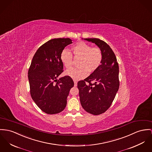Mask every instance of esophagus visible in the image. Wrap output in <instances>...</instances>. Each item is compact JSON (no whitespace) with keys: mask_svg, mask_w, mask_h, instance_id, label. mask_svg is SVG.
Segmentation results:
<instances>
[{"mask_svg":"<svg viewBox=\"0 0 152 152\" xmlns=\"http://www.w3.org/2000/svg\"><path fill=\"white\" fill-rule=\"evenodd\" d=\"M74 84H75V86H77V82L75 80H74Z\"/></svg>","mask_w":152,"mask_h":152,"instance_id":"esophagus-1","label":"esophagus"}]
</instances>
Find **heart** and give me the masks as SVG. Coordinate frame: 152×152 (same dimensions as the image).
<instances>
[{"label":"heart","instance_id":"1","mask_svg":"<svg viewBox=\"0 0 152 152\" xmlns=\"http://www.w3.org/2000/svg\"><path fill=\"white\" fill-rule=\"evenodd\" d=\"M75 58H79L76 68H73L66 72V74L75 80L86 77L88 72L93 73L100 66L102 58V52L98 47H91L84 42H79L71 47ZM60 58L66 69H70L73 65V57L67 50H63Z\"/></svg>","mask_w":152,"mask_h":152}]
</instances>
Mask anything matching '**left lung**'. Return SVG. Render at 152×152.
<instances>
[{
	"mask_svg": "<svg viewBox=\"0 0 152 152\" xmlns=\"http://www.w3.org/2000/svg\"><path fill=\"white\" fill-rule=\"evenodd\" d=\"M85 40L99 47L103 58L97 70L78 82L77 88L83 108L90 114L98 115L110 107L118 90V65L114 52L104 41L97 38Z\"/></svg>",
	"mask_w": 152,
	"mask_h": 152,
	"instance_id": "8db88e82",
	"label": "left lung"
}]
</instances>
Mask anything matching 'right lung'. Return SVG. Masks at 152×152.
<instances>
[{"label": "right lung", "instance_id": "1", "mask_svg": "<svg viewBox=\"0 0 152 152\" xmlns=\"http://www.w3.org/2000/svg\"><path fill=\"white\" fill-rule=\"evenodd\" d=\"M71 43L69 38L48 40L37 49L29 68L31 97L47 114H57L65 108L70 88L74 86V82L69 76L57 79L64 71L61 53Z\"/></svg>", "mask_w": 152, "mask_h": 152}]
</instances>
